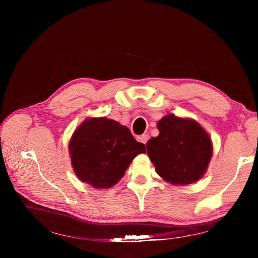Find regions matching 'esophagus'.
<instances>
[{
	"instance_id": "1",
	"label": "esophagus",
	"mask_w": 258,
	"mask_h": 258,
	"mask_svg": "<svg viewBox=\"0 0 258 258\" xmlns=\"http://www.w3.org/2000/svg\"><path fill=\"white\" fill-rule=\"evenodd\" d=\"M148 139H150V137H148L147 135H143V136L138 137V141L143 143L144 145H146V143H147V141H148Z\"/></svg>"
}]
</instances>
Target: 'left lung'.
I'll use <instances>...</instances> for the list:
<instances>
[{"mask_svg": "<svg viewBox=\"0 0 258 258\" xmlns=\"http://www.w3.org/2000/svg\"><path fill=\"white\" fill-rule=\"evenodd\" d=\"M159 135L146 144L157 174L172 185H188L205 175L213 154L208 132L191 118L174 114L158 121Z\"/></svg>", "mask_w": 258, "mask_h": 258, "instance_id": "obj_1", "label": "left lung"}]
</instances>
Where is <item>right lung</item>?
<instances>
[{
  "mask_svg": "<svg viewBox=\"0 0 258 258\" xmlns=\"http://www.w3.org/2000/svg\"><path fill=\"white\" fill-rule=\"evenodd\" d=\"M145 153L130 130L106 117L86 118L72 135L69 154L76 176L93 188H110L123 176L131 161Z\"/></svg>",
  "mask_w": 258,
  "mask_h": 258,
  "instance_id": "obj_1",
  "label": "right lung"
}]
</instances>
